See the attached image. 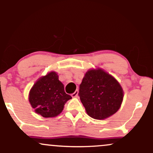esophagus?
Listing matches in <instances>:
<instances>
[{
	"label": "esophagus",
	"mask_w": 153,
	"mask_h": 153,
	"mask_svg": "<svg viewBox=\"0 0 153 153\" xmlns=\"http://www.w3.org/2000/svg\"><path fill=\"white\" fill-rule=\"evenodd\" d=\"M71 96H72V97H73V98L78 97V90H76V91H75V92L73 93V94L71 95Z\"/></svg>",
	"instance_id": "34e87169"
}]
</instances>
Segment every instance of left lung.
I'll use <instances>...</instances> for the list:
<instances>
[{
    "mask_svg": "<svg viewBox=\"0 0 153 153\" xmlns=\"http://www.w3.org/2000/svg\"><path fill=\"white\" fill-rule=\"evenodd\" d=\"M78 94L88 115L99 120L114 114L121 107L124 97L119 82L99 68L85 73Z\"/></svg>",
    "mask_w": 153,
    "mask_h": 153,
    "instance_id": "left-lung-1",
    "label": "left lung"
}]
</instances>
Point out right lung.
Returning a JSON list of instances; mask_svg holds the SVG:
<instances>
[{
  "label": "right lung",
  "instance_id": "right-lung-1",
  "mask_svg": "<svg viewBox=\"0 0 153 153\" xmlns=\"http://www.w3.org/2000/svg\"><path fill=\"white\" fill-rule=\"evenodd\" d=\"M65 92L64 85L59 80L54 71L42 76L35 82L29 91V101L35 112L45 118L58 116L64 108V105L71 99Z\"/></svg>",
  "mask_w": 153,
  "mask_h": 153
}]
</instances>
